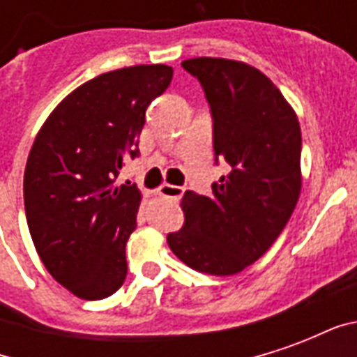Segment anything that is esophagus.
I'll return each instance as SVG.
<instances>
[{
  "label": "esophagus",
  "mask_w": 357,
  "mask_h": 357,
  "mask_svg": "<svg viewBox=\"0 0 357 357\" xmlns=\"http://www.w3.org/2000/svg\"><path fill=\"white\" fill-rule=\"evenodd\" d=\"M185 193V189L179 185H170V183H162L158 187V195L164 197V199H170V201H179Z\"/></svg>",
  "instance_id": "34e87169"
}]
</instances>
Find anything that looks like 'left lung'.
I'll use <instances>...</instances> for the list:
<instances>
[{
    "instance_id": "left-lung-1",
    "label": "left lung",
    "mask_w": 357,
    "mask_h": 357,
    "mask_svg": "<svg viewBox=\"0 0 357 357\" xmlns=\"http://www.w3.org/2000/svg\"><path fill=\"white\" fill-rule=\"evenodd\" d=\"M181 66L199 80L212 116L214 158L229 174L212 195L187 191L185 224L168 235L172 252L208 275H233L255 264L283 231L300 195L298 118L255 66L199 57Z\"/></svg>"
}]
</instances>
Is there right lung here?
I'll return each instance as SVG.
<instances>
[{
    "mask_svg": "<svg viewBox=\"0 0 357 357\" xmlns=\"http://www.w3.org/2000/svg\"><path fill=\"white\" fill-rule=\"evenodd\" d=\"M172 76L170 66L139 65L82 84L51 112L28 155V229L47 271L80 298H107L124 283L141 193L114 179L126 158L139 156L145 110Z\"/></svg>",
    "mask_w": 357,
    "mask_h": 357,
    "instance_id": "right-lung-1",
    "label": "right lung"
}]
</instances>
